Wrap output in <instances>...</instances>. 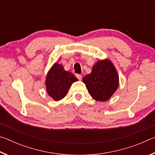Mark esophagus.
I'll return each instance as SVG.
<instances>
[{
	"instance_id": "esophagus-1",
	"label": "esophagus",
	"mask_w": 155,
	"mask_h": 155,
	"mask_svg": "<svg viewBox=\"0 0 155 155\" xmlns=\"http://www.w3.org/2000/svg\"><path fill=\"white\" fill-rule=\"evenodd\" d=\"M76 76H77V77L78 80L81 81V79H82V76H81V74H77Z\"/></svg>"
}]
</instances>
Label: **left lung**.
Listing matches in <instances>:
<instances>
[{
	"label": "left lung",
	"instance_id": "1",
	"mask_svg": "<svg viewBox=\"0 0 155 155\" xmlns=\"http://www.w3.org/2000/svg\"><path fill=\"white\" fill-rule=\"evenodd\" d=\"M91 96L98 101H107L119 85V77L114 64L109 59L100 60L90 74L83 78Z\"/></svg>",
	"mask_w": 155,
	"mask_h": 155
}]
</instances>
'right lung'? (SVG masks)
I'll return each instance as SVG.
<instances>
[{"label": "right lung", "mask_w": 155, "mask_h": 155, "mask_svg": "<svg viewBox=\"0 0 155 155\" xmlns=\"http://www.w3.org/2000/svg\"><path fill=\"white\" fill-rule=\"evenodd\" d=\"M78 78L70 72L65 71L64 67L55 63L50 69L46 78L47 93L55 101L64 98L73 83Z\"/></svg>", "instance_id": "1"}]
</instances>
